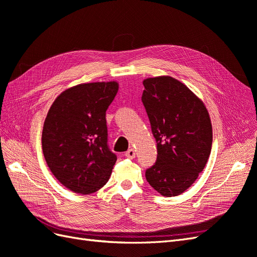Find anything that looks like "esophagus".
<instances>
[{
	"mask_svg": "<svg viewBox=\"0 0 257 257\" xmlns=\"http://www.w3.org/2000/svg\"><path fill=\"white\" fill-rule=\"evenodd\" d=\"M135 151L133 150V149H128L126 152H125V157L127 158V159H134L135 158Z\"/></svg>",
	"mask_w": 257,
	"mask_h": 257,
	"instance_id": "1",
	"label": "esophagus"
}]
</instances>
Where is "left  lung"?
<instances>
[{
	"instance_id": "8db88e82",
	"label": "left lung",
	"mask_w": 257,
	"mask_h": 257,
	"mask_svg": "<svg viewBox=\"0 0 257 257\" xmlns=\"http://www.w3.org/2000/svg\"><path fill=\"white\" fill-rule=\"evenodd\" d=\"M142 96L157 143L146 179L161 195L183 193L203 172L211 152L212 126L204 103L173 77L144 80Z\"/></svg>"
}]
</instances>
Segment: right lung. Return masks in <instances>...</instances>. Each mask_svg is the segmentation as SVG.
<instances>
[{
    "instance_id": "right-lung-1",
    "label": "right lung",
    "mask_w": 257,
    "mask_h": 257,
    "mask_svg": "<svg viewBox=\"0 0 257 257\" xmlns=\"http://www.w3.org/2000/svg\"><path fill=\"white\" fill-rule=\"evenodd\" d=\"M118 83L78 84L57 97L44 123L43 153L51 173L79 194L98 191L109 179L116 155L108 145L106 110Z\"/></svg>"
}]
</instances>
